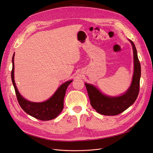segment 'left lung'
I'll return each instance as SVG.
<instances>
[{
  "instance_id": "obj_1",
  "label": "left lung",
  "mask_w": 153,
  "mask_h": 153,
  "mask_svg": "<svg viewBox=\"0 0 153 153\" xmlns=\"http://www.w3.org/2000/svg\"><path fill=\"white\" fill-rule=\"evenodd\" d=\"M128 40L133 48L134 71L131 85L125 93L111 97L103 94L94 85L85 83L91 106L100 114L108 116L118 115L132 105L137 99L140 91L141 65L135 45L131 40Z\"/></svg>"
}]
</instances>
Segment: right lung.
<instances>
[{
    "instance_id": "1",
    "label": "right lung",
    "mask_w": 153,
    "mask_h": 153,
    "mask_svg": "<svg viewBox=\"0 0 153 153\" xmlns=\"http://www.w3.org/2000/svg\"><path fill=\"white\" fill-rule=\"evenodd\" d=\"M14 56L12 57V70L11 72L12 81L15 91L16 96L21 108L30 116L36 119L48 121L57 117L64 107V98L68 85L72 80L61 84L51 97L42 102H34L24 98L19 93L14 80Z\"/></svg>"
}]
</instances>
